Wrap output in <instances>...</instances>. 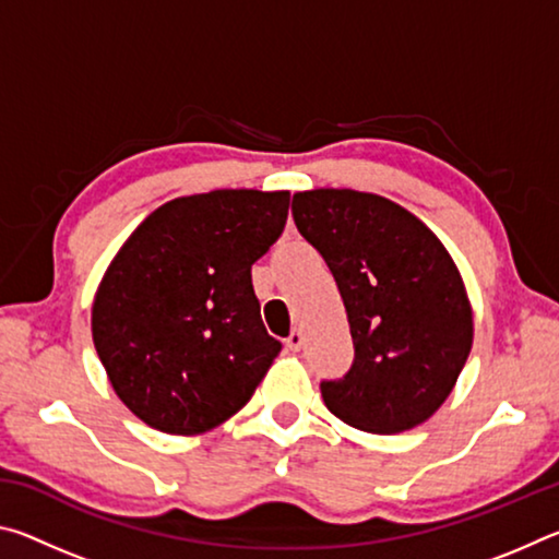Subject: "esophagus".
<instances>
[{
    "mask_svg": "<svg viewBox=\"0 0 559 559\" xmlns=\"http://www.w3.org/2000/svg\"><path fill=\"white\" fill-rule=\"evenodd\" d=\"M302 343H306V337H302L300 330H293V333L286 340V347L290 349V353H298V349L302 347Z\"/></svg>",
    "mask_w": 559,
    "mask_h": 559,
    "instance_id": "esophagus-1",
    "label": "esophagus"
}]
</instances>
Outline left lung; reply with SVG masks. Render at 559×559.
I'll list each match as a JSON object with an SVG mask.
<instances>
[{
	"mask_svg": "<svg viewBox=\"0 0 559 559\" xmlns=\"http://www.w3.org/2000/svg\"><path fill=\"white\" fill-rule=\"evenodd\" d=\"M298 231L343 296L355 362L325 406L370 433L419 427L447 402L473 345V308L451 253L402 204L357 189L293 194Z\"/></svg>",
	"mask_w": 559,
	"mask_h": 559,
	"instance_id": "8db88e82",
	"label": "left lung"
}]
</instances>
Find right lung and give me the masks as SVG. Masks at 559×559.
<instances>
[{
	"label": "right lung",
	"instance_id": "right-lung-1",
	"mask_svg": "<svg viewBox=\"0 0 559 559\" xmlns=\"http://www.w3.org/2000/svg\"><path fill=\"white\" fill-rule=\"evenodd\" d=\"M290 192L214 189L169 200L132 231L93 296V345L128 409L197 437L243 409L281 353L251 266L276 243Z\"/></svg>",
	"mask_w": 559,
	"mask_h": 559
}]
</instances>
